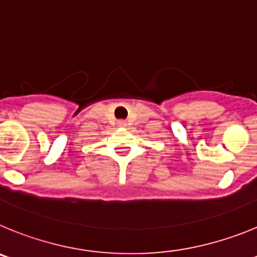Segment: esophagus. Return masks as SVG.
Listing matches in <instances>:
<instances>
[{
    "mask_svg": "<svg viewBox=\"0 0 257 257\" xmlns=\"http://www.w3.org/2000/svg\"><path fill=\"white\" fill-rule=\"evenodd\" d=\"M117 125H119V126H125L126 125V121H125V120H119V121H117Z\"/></svg>",
    "mask_w": 257,
    "mask_h": 257,
    "instance_id": "34e87169",
    "label": "esophagus"
}]
</instances>
